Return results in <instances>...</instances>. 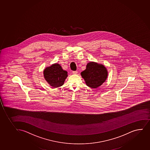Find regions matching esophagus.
<instances>
[{"label": "esophagus", "mask_w": 150, "mask_h": 150, "mask_svg": "<svg viewBox=\"0 0 150 150\" xmlns=\"http://www.w3.org/2000/svg\"><path fill=\"white\" fill-rule=\"evenodd\" d=\"M72 73H73V74H77V73H78V71H72Z\"/></svg>", "instance_id": "obj_1"}]
</instances>
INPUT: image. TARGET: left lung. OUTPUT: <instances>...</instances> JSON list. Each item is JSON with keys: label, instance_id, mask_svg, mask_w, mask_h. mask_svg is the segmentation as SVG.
<instances>
[{"label": "left lung", "instance_id": "left-lung-1", "mask_svg": "<svg viewBox=\"0 0 150 150\" xmlns=\"http://www.w3.org/2000/svg\"><path fill=\"white\" fill-rule=\"evenodd\" d=\"M81 75L88 86L96 88L105 81L108 71L103 65L90 62L87 64L86 69L81 72Z\"/></svg>", "mask_w": 150, "mask_h": 150}]
</instances>
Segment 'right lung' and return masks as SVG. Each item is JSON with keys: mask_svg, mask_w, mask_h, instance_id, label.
Returning a JSON list of instances; mask_svg holds the SVG:
<instances>
[{"mask_svg": "<svg viewBox=\"0 0 150 150\" xmlns=\"http://www.w3.org/2000/svg\"><path fill=\"white\" fill-rule=\"evenodd\" d=\"M44 77L47 83L53 88H58L64 84L67 76V72L62 69L59 64H54L45 69Z\"/></svg>", "mask_w": 150, "mask_h": 150, "instance_id": "right-lung-1", "label": "right lung"}]
</instances>
